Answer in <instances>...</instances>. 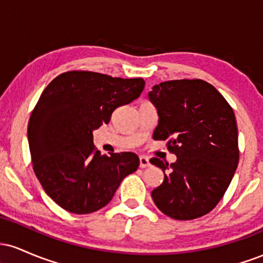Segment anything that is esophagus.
I'll use <instances>...</instances> for the list:
<instances>
[{"label":"esophagus","instance_id":"esophagus-1","mask_svg":"<svg viewBox=\"0 0 263 263\" xmlns=\"http://www.w3.org/2000/svg\"><path fill=\"white\" fill-rule=\"evenodd\" d=\"M148 165H149V159L147 158V157L141 156L140 157V167L141 168H146V167H148Z\"/></svg>","mask_w":263,"mask_h":263}]
</instances>
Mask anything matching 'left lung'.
Instances as JSON below:
<instances>
[{
    "instance_id": "8db88e82",
    "label": "left lung",
    "mask_w": 263,
    "mask_h": 263,
    "mask_svg": "<svg viewBox=\"0 0 263 263\" xmlns=\"http://www.w3.org/2000/svg\"><path fill=\"white\" fill-rule=\"evenodd\" d=\"M158 112L155 140L168 141L174 163L152 158L164 180L152 190L159 210L176 220L211 211L224 197L238 164L236 119L211 84L200 79L171 80L148 92Z\"/></svg>"
}]
</instances>
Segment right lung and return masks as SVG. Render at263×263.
I'll return each instance as SVG.
<instances>
[{"instance_id":"1","label":"right lung","mask_w":263,"mask_h":263,"mask_svg":"<svg viewBox=\"0 0 263 263\" xmlns=\"http://www.w3.org/2000/svg\"><path fill=\"white\" fill-rule=\"evenodd\" d=\"M143 87L142 78L73 70L58 75L42 92L29 117V151L39 183L60 208L74 214L100 210L123 178L137 171L136 153L101 156L92 131Z\"/></svg>"}]
</instances>
